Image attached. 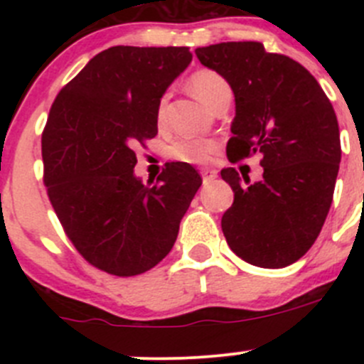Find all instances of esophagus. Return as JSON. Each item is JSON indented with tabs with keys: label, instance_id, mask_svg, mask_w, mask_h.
<instances>
[{
	"label": "esophagus",
	"instance_id": "1",
	"mask_svg": "<svg viewBox=\"0 0 364 364\" xmlns=\"http://www.w3.org/2000/svg\"><path fill=\"white\" fill-rule=\"evenodd\" d=\"M200 174H203L204 183H208V181H213V179L218 176V172H216L215 168H203V171H200Z\"/></svg>",
	"mask_w": 364,
	"mask_h": 364
}]
</instances>
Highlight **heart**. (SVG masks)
Listing matches in <instances>:
<instances>
[{"label":"heart","mask_w":364,"mask_h":364,"mask_svg":"<svg viewBox=\"0 0 364 364\" xmlns=\"http://www.w3.org/2000/svg\"><path fill=\"white\" fill-rule=\"evenodd\" d=\"M190 90L193 91L197 98L208 105L209 109H215L216 105L222 104L223 100L232 98V90L230 84L220 75L215 70H199L193 73L188 80ZM165 105H167V97H164L159 104L156 111V119L164 123L165 119ZM218 149L215 141L208 139H186V141H178L168 148V156L178 161H186V164H204L213 156V153Z\"/></svg>","instance_id":"obj_1"}]
</instances>
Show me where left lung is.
I'll use <instances>...</instances> for the list:
<instances>
[{"label": "left lung", "instance_id": "8db88e82", "mask_svg": "<svg viewBox=\"0 0 364 364\" xmlns=\"http://www.w3.org/2000/svg\"><path fill=\"white\" fill-rule=\"evenodd\" d=\"M196 54L236 98L227 159L262 156L257 183L234 167L222 171L234 192L223 236L248 264L289 266L310 250L331 208L341 159L335 109L303 65L260 42L215 43Z\"/></svg>", "mask_w": 364, "mask_h": 364}]
</instances>
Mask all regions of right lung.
<instances>
[{
  "mask_svg": "<svg viewBox=\"0 0 364 364\" xmlns=\"http://www.w3.org/2000/svg\"><path fill=\"white\" fill-rule=\"evenodd\" d=\"M190 61L188 47H111L50 107L42 134L47 196L77 252L109 274L155 267L203 185L185 161L165 164L156 183L134 174L135 148L159 134L161 95Z\"/></svg>",
  "mask_w": 364,
  "mask_h": 364,
  "instance_id": "1",
  "label": "right lung"
}]
</instances>
